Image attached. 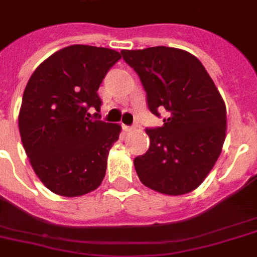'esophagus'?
Returning a JSON list of instances; mask_svg holds the SVG:
<instances>
[{"label":"esophagus","mask_w":257,"mask_h":257,"mask_svg":"<svg viewBox=\"0 0 257 257\" xmlns=\"http://www.w3.org/2000/svg\"><path fill=\"white\" fill-rule=\"evenodd\" d=\"M122 129H124V132H132L133 126H129V125H122Z\"/></svg>","instance_id":"esophagus-1"}]
</instances>
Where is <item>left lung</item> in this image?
I'll return each instance as SVG.
<instances>
[{"label":"left lung","mask_w":257,"mask_h":257,"mask_svg":"<svg viewBox=\"0 0 257 257\" xmlns=\"http://www.w3.org/2000/svg\"><path fill=\"white\" fill-rule=\"evenodd\" d=\"M144 86L148 109L164 124L147 128L151 144L135 159L145 187L184 195L203 183L219 159L227 131V109L203 64L185 50L153 46L121 50Z\"/></svg>","instance_id":"left-lung-1"}]
</instances>
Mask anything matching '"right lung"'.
I'll return each mask as SVG.
<instances>
[{
  "mask_svg": "<svg viewBox=\"0 0 257 257\" xmlns=\"http://www.w3.org/2000/svg\"><path fill=\"white\" fill-rule=\"evenodd\" d=\"M121 58L116 50L70 45L46 58L26 84L18 126L36 175L54 193L100 187L121 126L101 121L98 88Z\"/></svg>",
  "mask_w": 257,
  "mask_h": 257,
  "instance_id": "add662e5",
  "label": "right lung"
}]
</instances>
